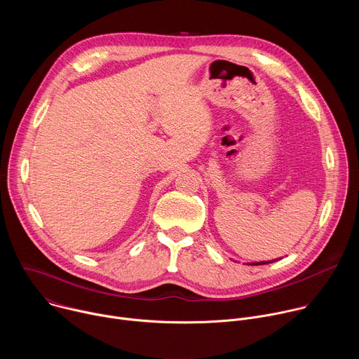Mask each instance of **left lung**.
I'll return each instance as SVG.
<instances>
[{
    "label": "left lung",
    "instance_id": "1",
    "mask_svg": "<svg viewBox=\"0 0 359 359\" xmlns=\"http://www.w3.org/2000/svg\"><path fill=\"white\" fill-rule=\"evenodd\" d=\"M277 260H281V259H277ZM277 260H271V262H260V263H251V266H263V264H270V263H274Z\"/></svg>",
    "mask_w": 359,
    "mask_h": 359
}]
</instances>
